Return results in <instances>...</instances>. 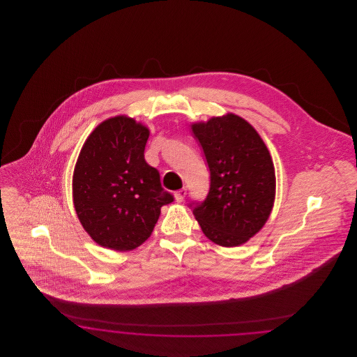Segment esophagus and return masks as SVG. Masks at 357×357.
<instances>
[{
	"label": "esophagus",
	"instance_id": "1",
	"mask_svg": "<svg viewBox=\"0 0 357 357\" xmlns=\"http://www.w3.org/2000/svg\"><path fill=\"white\" fill-rule=\"evenodd\" d=\"M174 197H175V201L176 202H183V199H185V197H186V190L185 188H182V190H178V191H175L174 192Z\"/></svg>",
	"mask_w": 357,
	"mask_h": 357
}]
</instances>
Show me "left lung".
Returning a JSON list of instances; mask_svg holds the SVG:
<instances>
[{"mask_svg":"<svg viewBox=\"0 0 357 357\" xmlns=\"http://www.w3.org/2000/svg\"><path fill=\"white\" fill-rule=\"evenodd\" d=\"M210 170V190L192 210L204 236L225 248L248 242L269 220L275 198L272 156L248 120L236 114L191 123Z\"/></svg>","mask_w":357,"mask_h":357,"instance_id":"left-lung-1","label":"left lung"}]
</instances>
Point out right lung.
I'll return each instance as SVG.
<instances>
[{
	"instance_id": "add662e5",
	"label": "right lung",
	"mask_w": 357,
	"mask_h": 357,
	"mask_svg": "<svg viewBox=\"0 0 357 357\" xmlns=\"http://www.w3.org/2000/svg\"><path fill=\"white\" fill-rule=\"evenodd\" d=\"M150 130L127 115L102 121L85 139L75 165L72 198L77 218L98 245L130 252L147 241L172 202L144 159Z\"/></svg>"
}]
</instances>
